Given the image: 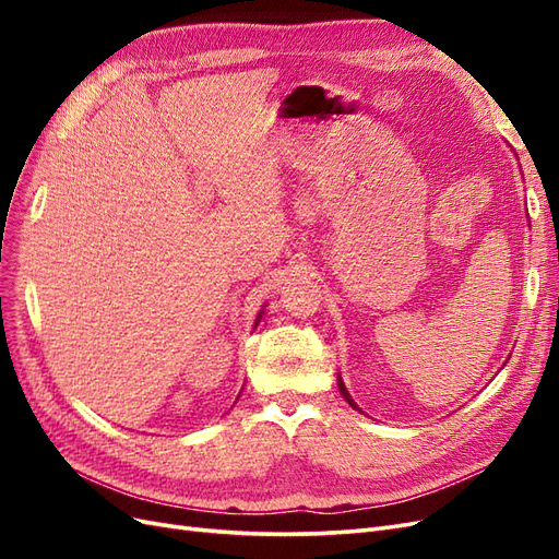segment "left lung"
Here are the masks:
<instances>
[{"label":"left lung","instance_id":"8db88e82","mask_svg":"<svg viewBox=\"0 0 559 559\" xmlns=\"http://www.w3.org/2000/svg\"><path fill=\"white\" fill-rule=\"evenodd\" d=\"M337 386H341V394L345 396V401L352 405V408H357V403H354V399L349 396V392H347V389H345V384H343V380H337ZM359 411V408H357Z\"/></svg>","mask_w":559,"mask_h":559}]
</instances>
